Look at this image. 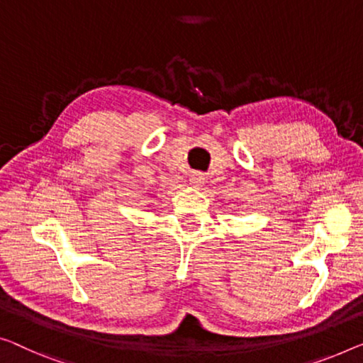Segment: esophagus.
<instances>
[{
  "label": "esophagus",
  "instance_id": "1",
  "mask_svg": "<svg viewBox=\"0 0 363 363\" xmlns=\"http://www.w3.org/2000/svg\"><path fill=\"white\" fill-rule=\"evenodd\" d=\"M203 184H205V176L202 174V172H194V174L191 176V186L196 189H202Z\"/></svg>",
  "mask_w": 363,
  "mask_h": 363
}]
</instances>
